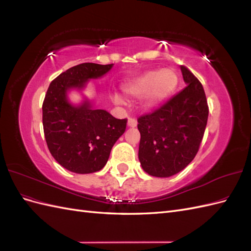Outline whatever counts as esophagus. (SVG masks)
Segmentation results:
<instances>
[{
  "instance_id": "34e87169",
  "label": "esophagus",
  "mask_w": 251,
  "mask_h": 251,
  "mask_svg": "<svg viewBox=\"0 0 251 251\" xmlns=\"http://www.w3.org/2000/svg\"><path fill=\"white\" fill-rule=\"evenodd\" d=\"M127 126H131V127H135L136 126H137V120H136L135 118H132L130 117L127 120Z\"/></svg>"
}]
</instances>
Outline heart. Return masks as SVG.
Segmentation results:
<instances>
[{"label": "heart", "mask_w": 251, "mask_h": 251, "mask_svg": "<svg viewBox=\"0 0 251 251\" xmlns=\"http://www.w3.org/2000/svg\"><path fill=\"white\" fill-rule=\"evenodd\" d=\"M179 82L177 72L172 68L148 71L124 87L125 93L132 97L146 95V108H151L176 90Z\"/></svg>", "instance_id": "heart-1"}]
</instances>
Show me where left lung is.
<instances>
[{
    "instance_id": "left-lung-1",
    "label": "left lung",
    "mask_w": 251,
    "mask_h": 251,
    "mask_svg": "<svg viewBox=\"0 0 251 251\" xmlns=\"http://www.w3.org/2000/svg\"><path fill=\"white\" fill-rule=\"evenodd\" d=\"M186 87L153 112L138 117V157L151 176L171 177L193 161L202 142L208 104L202 83L181 66Z\"/></svg>"
}]
</instances>
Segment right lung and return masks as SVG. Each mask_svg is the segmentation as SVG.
<instances>
[{"label": "right lung", "instance_id": "add662e5", "mask_svg": "<svg viewBox=\"0 0 251 251\" xmlns=\"http://www.w3.org/2000/svg\"><path fill=\"white\" fill-rule=\"evenodd\" d=\"M113 64L83 63L53 79L43 102V126L48 149L68 171L90 174L107 163L114 143L123 135L127 119H116L104 110H94L89 101L73 107L67 91L82 88L88 79L107 73Z\"/></svg>", "mask_w": 251, "mask_h": 251}]
</instances>
